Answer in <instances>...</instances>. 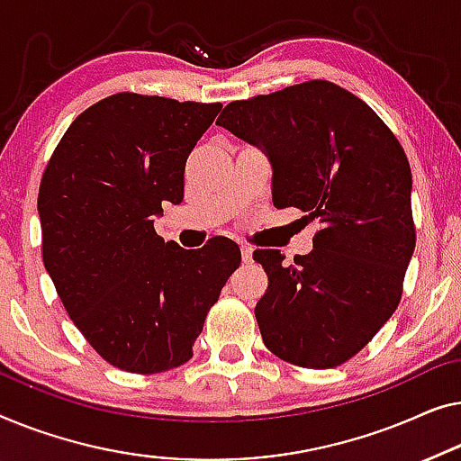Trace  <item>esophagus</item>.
<instances>
[{"mask_svg": "<svg viewBox=\"0 0 461 461\" xmlns=\"http://www.w3.org/2000/svg\"><path fill=\"white\" fill-rule=\"evenodd\" d=\"M240 252H242V261L244 263L252 261V249H250V246H240Z\"/></svg>", "mask_w": 461, "mask_h": 461, "instance_id": "esophagus-1", "label": "esophagus"}]
</instances>
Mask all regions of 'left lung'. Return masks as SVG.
Instances as JSON below:
<instances>
[{
	"mask_svg": "<svg viewBox=\"0 0 461 461\" xmlns=\"http://www.w3.org/2000/svg\"><path fill=\"white\" fill-rule=\"evenodd\" d=\"M217 125L267 152L277 209L321 225L293 265L276 249L252 252L269 280L255 307L265 347L298 367L340 366L403 294L416 249L403 146L366 102L323 79L230 102Z\"/></svg>",
	"mask_w": 461,
	"mask_h": 461,
	"instance_id": "obj_1",
	"label": "left lung"
}]
</instances>
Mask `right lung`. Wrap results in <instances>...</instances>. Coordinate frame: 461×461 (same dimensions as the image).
<instances>
[{
  "instance_id": "add662e5",
  "label": "right lung",
  "mask_w": 461,
  "mask_h": 461,
  "mask_svg": "<svg viewBox=\"0 0 461 461\" xmlns=\"http://www.w3.org/2000/svg\"><path fill=\"white\" fill-rule=\"evenodd\" d=\"M221 104L121 92L77 116L45 165L37 209L43 265L94 351L131 374L192 359L204 317L242 255L228 238L198 250L154 231L184 198L185 160Z\"/></svg>"
}]
</instances>
